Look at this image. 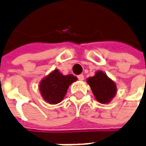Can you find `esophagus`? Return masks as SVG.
<instances>
[{
  "instance_id": "obj_1",
  "label": "esophagus",
  "mask_w": 146,
  "mask_h": 146,
  "mask_svg": "<svg viewBox=\"0 0 146 146\" xmlns=\"http://www.w3.org/2000/svg\"><path fill=\"white\" fill-rule=\"evenodd\" d=\"M78 77V80H84V76L83 75V74H80V75H79L77 76Z\"/></svg>"
}]
</instances>
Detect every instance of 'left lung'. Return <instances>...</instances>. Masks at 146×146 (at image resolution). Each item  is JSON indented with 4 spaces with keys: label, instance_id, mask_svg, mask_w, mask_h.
Returning <instances> with one entry per match:
<instances>
[{
    "label": "left lung",
    "instance_id": "1",
    "mask_svg": "<svg viewBox=\"0 0 146 146\" xmlns=\"http://www.w3.org/2000/svg\"><path fill=\"white\" fill-rule=\"evenodd\" d=\"M87 83L96 100L100 103H108L115 96V84L102 71L97 72L93 77L88 78Z\"/></svg>",
    "mask_w": 146,
    "mask_h": 146
}]
</instances>
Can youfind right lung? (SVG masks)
Masks as SVG:
<instances>
[{"instance_id": "add662e5", "label": "right lung", "mask_w": 146, "mask_h": 146, "mask_svg": "<svg viewBox=\"0 0 146 146\" xmlns=\"http://www.w3.org/2000/svg\"><path fill=\"white\" fill-rule=\"evenodd\" d=\"M76 80L77 78L72 74L63 76L55 70L40 82L41 95L47 103L56 104L62 101L70 85Z\"/></svg>"}]
</instances>
